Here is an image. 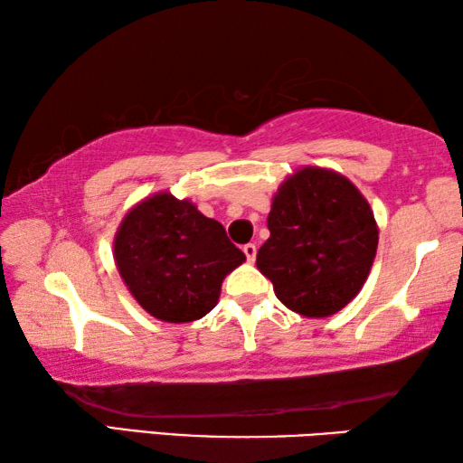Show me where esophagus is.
Returning a JSON list of instances; mask_svg holds the SVG:
<instances>
[{"instance_id":"1","label":"esophagus","mask_w":463,"mask_h":463,"mask_svg":"<svg viewBox=\"0 0 463 463\" xmlns=\"http://www.w3.org/2000/svg\"><path fill=\"white\" fill-rule=\"evenodd\" d=\"M242 253H245L249 263H253L255 257H257V245H253V242H247V245L242 247Z\"/></svg>"}]
</instances>
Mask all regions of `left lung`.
<instances>
[{
	"label": "left lung",
	"mask_w": 463,
	"mask_h": 463,
	"mask_svg": "<svg viewBox=\"0 0 463 463\" xmlns=\"http://www.w3.org/2000/svg\"><path fill=\"white\" fill-rule=\"evenodd\" d=\"M257 268L279 302L302 317H328L370 276L378 226L357 187L335 171L307 167L279 187Z\"/></svg>",
	"instance_id": "obj_1"
}]
</instances>
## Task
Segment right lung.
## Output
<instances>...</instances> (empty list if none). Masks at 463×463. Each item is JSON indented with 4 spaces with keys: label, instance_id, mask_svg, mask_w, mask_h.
<instances>
[{
    "label": "right lung",
    "instance_id": "add662e5",
    "mask_svg": "<svg viewBox=\"0 0 463 463\" xmlns=\"http://www.w3.org/2000/svg\"><path fill=\"white\" fill-rule=\"evenodd\" d=\"M114 257L140 307L167 323L208 315L226 273L245 261L221 222L171 194L130 210L116 234Z\"/></svg>",
    "mask_w": 463,
    "mask_h": 463
}]
</instances>
